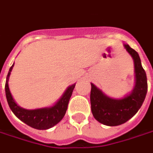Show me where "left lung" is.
<instances>
[{
	"mask_svg": "<svg viewBox=\"0 0 153 153\" xmlns=\"http://www.w3.org/2000/svg\"><path fill=\"white\" fill-rule=\"evenodd\" d=\"M134 60L136 85L132 92L124 98L108 97L94 84L91 83V107L97 121L104 125L113 127L127 122L142 107L147 91V75L143 69L138 53L129 45H124Z\"/></svg>",
	"mask_w": 153,
	"mask_h": 153,
	"instance_id": "obj_1",
	"label": "left lung"
}]
</instances>
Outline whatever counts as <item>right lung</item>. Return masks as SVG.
I'll return each instance as SVG.
<instances>
[{
	"label": "right lung",
	"mask_w": 153,
	"mask_h": 153,
	"mask_svg": "<svg viewBox=\"0 0 153 153\" xmlns=\"http://www.w3.org/2000/svg\"><path fill=\"white\" fill-rule=\"evenodd\" d=\"M13 66L14 64L10 66L7 77H6V86H5L6 100H7V102L10 110L12 111V112L21 121L35 129L46 130V129H49L51 127H54L56 124H57L63 118V117L66 114L68 102L71 98V96L72 94L75 84L70 86L66 89V92L62 97V98L60 99L53 107L35 109V110H26V109L20 107L15 102L14 99L12 98V96L9 90L8 79H9L10 71L12 70Z\"/></svg>",
	"instance_id": "1"
}]
</instances>
